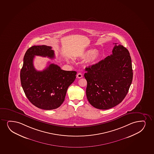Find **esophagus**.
<instances>
[{
    "instance_id": "34e87169",
    "label": "esophagus",
    "mask_w": 154,
    "mask_h": 154,
    "mask_svg": "<svg viewBox=\"0 0 154 154\" xmlns=\"http://www.w3.org/2000/svg\"><path fill=\"white\" fill-rule=\"evenodd\" d=\"M77 78H79V79H80V78H82V76H83V75H82V74L81 73H78V74H77Z\"/></svg>"
}]
</instances>
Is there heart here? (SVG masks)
<instances>
[{
	"label": "heart",
	"mask_w": 154,
	"mask_h": 154,
	"mask_svg": "<svg viewBox=\"0 0 154 154\" xmlns=\"http://www.w3.org/2000/svg\"><path fill=\"white\" fill-rule=\"evenodd\" d=\"M100 57L99 51L94 48L88 49L84 51L81 55V58L86 59V63L88 65H93L95 64Z\"/></svg>",
	"instance_id": "heart-1"
}]
</instances>
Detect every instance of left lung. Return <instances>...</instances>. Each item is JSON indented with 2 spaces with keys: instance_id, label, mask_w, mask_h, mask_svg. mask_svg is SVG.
<instances>
[{
  "instance_id": "left-lung-1",
  "label": "left lung",
  "mask_w": 154,
  "mask_h": 154,
  "mask_svg": "<svg viewBox=\"0 0 154 154\" xmlns=\"http://www.w3.org/2000/svg\"><path fill=\"white\" fill-rule=\"evenodd\" d=\"M115 44L112 55L85 68L86 94L90 104L97 109H110L121 103L132 82L129 51L122 45Z\"/></svg>"
}]
</instances>
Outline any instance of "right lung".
<instances>
[{"label":"right lung","instance_id":"right-lung-1","mask_svg":"<svg viewBox=\"0 0 154 154\" xmlns=\"http://www.w3.org/2000/svg\"><path fill=\"white\" fill-rule=\"evenodd\" d=\"M52 47L46 45L33 46L24 56L20 72L22 87L27 99L40 109L52 110L60 107L64 101L69 86L76 78V71L61 70L57 64L51 63L43 71L35 69V56L55 58Z\"/></svg>","mask_w":154,"mask_h":154}]
</instances>
